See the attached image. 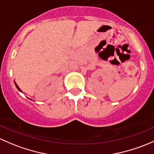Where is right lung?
Returning <instances> with one entry per match:
<instances>
[{"mask_svg":"<svg viewBox=\"0 0 154 154\" xmlns=\"http://www.w3.org/2000/svg\"><path fill=\"white\" fill-rule=\"evenodd\" d=\"M15 86H16V88H17V89H18V90H19V91H20V92H22V90H20V88H19V87L18 86V85H17V84H16V83H15ZM31 100H32V99H31Z\"/></svg>","mask_w":154,"mask_h":154,"instance_id":"obj_1","label":"right lung"}]
</instances>
